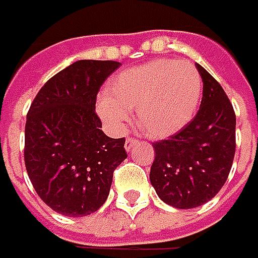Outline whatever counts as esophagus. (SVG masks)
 I'll use <instances>...</instances> for the list:
<instances>
[{
    "instance_id": "34e87169",
    "label": "esophagus",
    "mask_w": 258,
    "mask_h": 258,
    "mask_svg": "<svg viewBox=\"0 0 258 258\" xmlns=\"http://www.w3.org/2000/svg\"><path fill=\"white\" fill-rule=\"evenodd\" d=\"M138 141L137 140H136V138H127V141H125V150H127V151H130V150H131V148H133V147L136 146V144H137Z\"/></svg>"
}]
</instances>
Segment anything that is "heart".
<instances>
[{"label": "heart", "instance_id": "b5f03b06", "mask_svg": "<svg viewBox=\"0 0 258 258\" xmlns=\"http://www.w3.org/2000/svg\"><path fill=\"white\" fill-rule=\"evenodd\" d=\"M201 77L188 61L156 59L110 80L98 112L121 131L137 110V122L150 137H168L184 128L197 111Z\"/></svg>", "mask_w": 258, "mask_h": 258}]
</instances>
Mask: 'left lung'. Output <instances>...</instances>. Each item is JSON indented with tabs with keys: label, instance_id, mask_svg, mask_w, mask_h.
<instances>
[{
	"label": "left lung",
	"instance_id": "1",
	"mask_svg": "<svg viewBox=\"0 0 258 258\" xmlns=\"http://www.w3.org/2000/svg\"><path fill=\"white\" fill-rule=\"evenodd\" d=\"M203 98L196 117L167 140L156 141L150 181L175 209L210 201L227 181L235 154V114L217 80L200 64Z\"/></svg>",
	"mask_w": 258,
	"mask_h": 258
}]
</instances>
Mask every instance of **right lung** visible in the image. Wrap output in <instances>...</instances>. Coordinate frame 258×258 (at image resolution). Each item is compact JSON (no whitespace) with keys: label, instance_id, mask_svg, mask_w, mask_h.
Returning a JSON list of instances; mask_svg holds the SVG:
<instances>
[{"label":"right lung","instance_id":"1","mask_svg":"<svg viewBox=\"0 0 258 258\" xmlns=\"http://www.w3.org/2000/svg\"><path fill=\"white\" fill-rule=\"evenodd\" d=\"M117 61L81 59L51 77L31 102L24 160L34 190L67 217H84L105 203L114 170L127 158L125 138L107 137L95 112L102 83Z\"/></svg>","mask_w":258,"mask_h":258}]
</instances>
